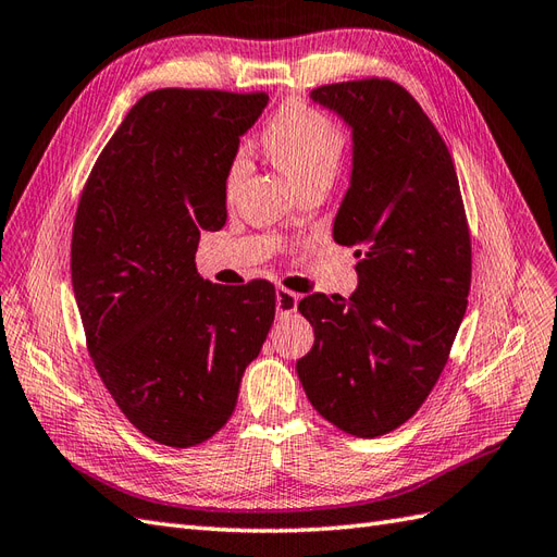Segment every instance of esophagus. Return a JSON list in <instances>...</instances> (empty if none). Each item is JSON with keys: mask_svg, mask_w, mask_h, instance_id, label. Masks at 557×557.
Instances as JSON below:
<instances>
[{"mask_svg": "<svg viewBox=\"0 0 557 557\" xmlns=\"http://www.w3.org/2000/svg\"><path fill=\"white\" fill-rule=\"evenodd\" d=\"M297 302H300V295L288 290V288H278L276 290V309L278 314H293V311L297 309Z\"/></svg>", "mask_w": 557, "mask_h": 557, "instance_id": "esophagus-1", "label": "esophagus"}]
</instances>
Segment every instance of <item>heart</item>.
Listing matches in <instances>:
<instances>
[{
  "label": "heart",
  "mask_w": 557,
  "mask_h": 557,
  "mask_svg": "<svg viewBox=\"0 0 557 557\" xmlns=\"http://www.w3.org/2000/svg\"><path fill=\"white\" fill-rule=\"evenodd\" d=\"M269 158L300 188L314 184L329 186L341 170L347 151V137L337 122L305 101H288L269 120L262 134ZM246 156L236 153L226 168V191L232 194L246 174Z\"/></svg>",
  "instance_id": "1"
}]
</instances>
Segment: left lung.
<instances>
[{
  "instance_id": "1",
  "label": "left lung",
  "mask_w": 557,
  "mask_h": 557,
  "mask_svg": "<svg viewBox=\"0 0 557 557\" xmlns=\"http://www.w3.org/2000/svg\"><path fill=\"white\" fill-rule=\"evenodd\" d=\"M355 134V170L333 238L357 248L359 288L307 295L314 347L297 361L311 406L373 440L437 385L463 321L472 246L454 158L409 89L363 77L311 89Z\"/></svg>"
}]
</instances>
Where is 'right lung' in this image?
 I'll return each instance as SVG.
<instances>
[{"mask_svg":"<svg viewBox=\"0 0 557 557\" xmlns=\"http://www.w3.org/2000/svg\"><path fill=\"white\" fill-rule=\"evenodd\" d=\"M267 91L156 89L129 108L79 194L71 274L85 341L141 435L188 449L232 418L276 314V288L212 286L200 232L226 222V168Z\"/></svg>","mask_w":557,"mask_h":557,"instance_id":"1","label":"right lung"}]
</instances>
